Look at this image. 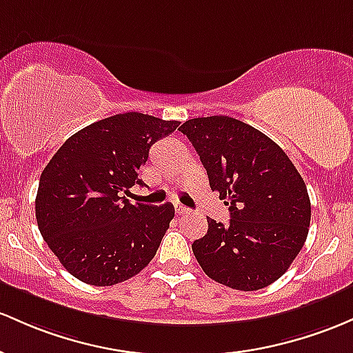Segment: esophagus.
Masks as SVG:
<instances>
[{
  "label": "esophagus",
  "instance_id": "obj_1",
  "mask_svg": "<svg viewBox=\"0 0 353 353\" xmlns=\"http://www.w3.org/2000/svg\"><path fill=\"white\" fill-rule=\"evenodd\" d=\"M174 211H176V214H188V212H189V209L188 208H185V206H183V204H181V203H176V204H174Z\"/></svg>",
  "mask_w": 353,
  "mask_h": 353
}]
</instances>
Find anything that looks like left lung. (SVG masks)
<instances>
[{
  "label": "left lung",
  "instance_id": "obj_1",
  "mask_svg": "<svg viewBox=\"0 0 353 353\" xmlns=\"http://www.w3.org/2000/svg\"><path fill=\"white\" fill-rule=\"evenodd\" d=\"M209 185L230 206V224L208 218V233L192 243L204 273L241 292L276 281L308 236L312 206L293 162L268 135L241 120L212 115L185 120Z\"/></svg>",
  "mask_w": 353,
  "mask_h": 353
}]
</instances>
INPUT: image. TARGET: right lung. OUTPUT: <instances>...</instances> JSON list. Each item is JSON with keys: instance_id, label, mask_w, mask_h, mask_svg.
Instances as JSON below:
<instances>
[{"instance_id": "right-lung-1", "label": "right lung", "mask_w": 353, "mask_h": 353, "mask_svg": "<svg viewBox=\"0 0 353 353\" xmlns=\"http://www.w3.org/2000/svg\"><path fill=\"white\" fill-rule=\"evenodd\" d=\"M177 120L127 112L73 134L46 164L34 212L40 233L63 268L80 281L112 286L141 273L156 256L174 218L170 203L130 204L150 145Z\"/></svg>"}]
</instances>
